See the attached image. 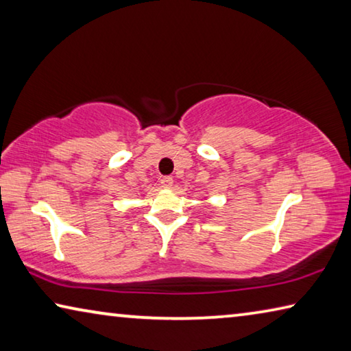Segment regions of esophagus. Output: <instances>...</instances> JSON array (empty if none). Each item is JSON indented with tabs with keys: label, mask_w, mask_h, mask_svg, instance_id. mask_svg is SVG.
<instances>
[{
	"label": "esophagus",
	"mask_w": 351,
	"mask_h": 351,
	"mask_svg": "<svg viewBox=\"0 0 351 351\" xmlns=\"http://www.w3.org/2000/svg\"><path fill=\"white\" fill-rule=\"evenodd\" d=\"M161 186H162L164 189H170L171 186H173V178H171V176H164V178H161Z\"/></svg>",
	"instance_id": "obj_1"
}]
</instances>
